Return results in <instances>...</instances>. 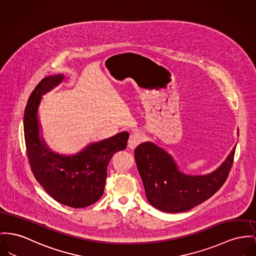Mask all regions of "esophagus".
<instances>
[{"label": "esophagus", "instance_id": "esophagus-1", "mask_svg": "<svg viewBox=\"0 0 256 256\" xmlns=\"http://www.w3.org/2000/svg\"><path fill=\"white\" fill-rule=\"evenodd\" d=\"M142 140H144V136L140 133H138V132L132 133L128 140V148L130 150H135L136 146L142 142Z\"/></svg>", "mask_w": 256, "mask_h": 256}]
</instances>
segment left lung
Returning <instances> with one entry per match:
<instances>
[{
	"instance_id": "left-lung-1",
	"label": "left lung",
	"mask_w": 256,
	"mask_h": 256,
	"mask_svg": "<svg viewBox=\"0 0 256 256\" xmlns=\"http://www.w3.org/2000/svg\"><path fill=\"white\" fill-rule=\"evenodd\" d=\"M236 146L216 170L206 176L180 172L172 158L152 142H144L135 150L136 167L146 199L165 212H186L218 192L226 182L234 162Z\"/></svg>"
}]
</instances>
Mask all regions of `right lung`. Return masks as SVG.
Returning a JSON list of instances; mask_svg holds the SVG:
<instances>
[{
  "mask_svg": "<svg viewBox=\"0 0 256 256\" xmlns=\"http://www.w3.org/2000/svg\"><path fill=\"white\" fill-rule=\"evenodd\" d=\"M63 78L62 74L46 76L28 99L24 112L27 157L36 180L54 200L76 208H86L102 197L108 162L114 154L126 148L129 134L122 132L70 157L50 152L38 136L36 112L42 95L59 84Z\"/></svg>",
  "mask_w": 256,
  "mask_h": 256,
  "instance_id": "obj_1",
  "label": "right lung"
}]
</instances>
